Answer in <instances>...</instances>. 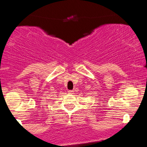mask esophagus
Wrapping results in <instances>:
<instances>
[{
	"instance_id": "1",
	"label": "esophagus",
	"mask_w": 147,
	"mask_h": 147,
	"mask_svg": "<svg viewBox=\"0 0 147 147\" xmlns=\"http://www.w3.org/2000/svg\"><path fill=\"white\" fill-rule=\"evenodd\" d=\"M73 90H68V93H69V94H73Z\"/></svg>"
}]
</instances>
